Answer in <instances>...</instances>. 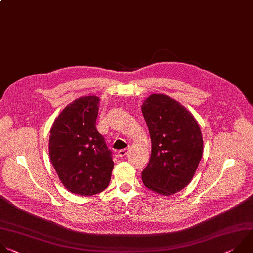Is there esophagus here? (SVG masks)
Instances as JSON below:
<instances>
[{"instance_id": "esophagus-1", "label": "esophagus", "mask_w": 253, "mask_h": 253, "mask_svg": "<svg viewBox=\"0 0 253 253\" xmlns=\"http://www.w3.org/2000/svg\"><path fill=\"white\" fill-rule=\"evenodd\" d=\"M127 153H128V148L121 149V150L118 151V157H119V158H124Z\"/></svg>"}]
</instances>
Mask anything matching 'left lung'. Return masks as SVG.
Here are the masks:
<instances>
[{"label":"left lung","mask_w":253,"mask_h":253,"mask_svg":"<svg viewBox=\"0 0 253 253\" xmlns=\"http://www.w3.org/2000/svg\"><path fill=\"white\" fill-rule=\"evenodd\" d=\"M141 111L153 146L142 182L160 194L178 192L190 182L203 157L199 126L185 108L165 94L149 95Z\"/></svg>","instance_id":"obj_1"}]
</instances>
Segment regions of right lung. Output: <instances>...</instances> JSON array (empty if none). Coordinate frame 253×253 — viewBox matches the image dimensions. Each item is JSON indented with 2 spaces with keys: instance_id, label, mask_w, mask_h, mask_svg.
Wrapping results in <instances>:
<instances>
[{
  "instance_id": "1",
  "label": "right lung",
  "mask_w": 253,
  "mask_h": 253,
  "mask_svg": "<svg viewBox=\"0 0 253 253\" xmlns=\"http://www.w3.org/2000/svg\"><path fill=\"white\" fill-rule=\"evenodd\" d=\"M98 102L94 95L76 99L50 128V162L65 187L80 195L105 190L114 169L112 150L95 127Z\"/></svg>"
}]
</instances>
